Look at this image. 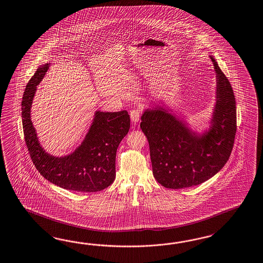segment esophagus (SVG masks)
I'll use <instances>...</instances> for the list:
<instances>
[{"mask_svg": "<svg viewBox=\"0 0 263 263\" xmlns=\"http://www.w3.org/2000/svg\"><path fill=\"white\" fill-rule=\"evenodd\" d=\"M129 115H130L132 121L134 122V123H137V122L140 120V117H141V114H140V111L138 109L132 110Z\"/></svg>", "mask_w": 263, "mask_h": 263, "instance_id": "34e87169", "label": "esophagus"}]
</instances>
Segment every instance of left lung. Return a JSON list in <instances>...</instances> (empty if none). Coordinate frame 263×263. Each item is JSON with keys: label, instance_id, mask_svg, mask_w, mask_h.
<instances>
[{"label": "left lung", "instance_id": "left-lung-1", "mask_svg": "<svg viewBox=\"0 0 263 263\" xmlns=\"http://www.w3.org/2000/svg\"><path fill=\"white\" fill-rule=\"evenodd\" d=\"M217 77L216 105L207 135H193L167 110H146L141 128L147 136L153 173L165 188H188L218 173L229 160L236 133V98L228 78L211 56Z\"/></svg>", "mask_w": 263, "mask_h": 263}]
</instances>
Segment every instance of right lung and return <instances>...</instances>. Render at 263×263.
Here are the masks:
<instances>
[{"label": "right lung", "mask_w": 263, "mask_h": 263, "mask_svg": "<svg viewBox=\"0 0 263 263\" xmlns=\"http://www.w3.org/2000/svg\"><path fill=\"white\" fill-rule=\"evenodd\" d=\"M47 68L48 64L37 68L23 95V128L31 160L41 175L61 188L84 193L108 188L115 181L116 151L130 125L128 111H97L85 140L73 154L60 158L48 155L41 147L30 119L36 86Z\"/></svg>", "instance_id": "obj_1"}]
</instances>
